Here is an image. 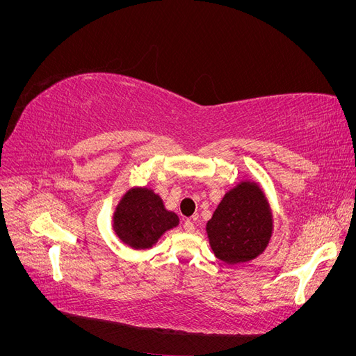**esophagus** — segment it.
Segmentation results:
<instances>
[{
  "label": "esophagus",
  "mask_w": 356,
  "mask_h": 356,
  "mask_svg": "<svg viewBox=\"0 0 356 356\" xmlns=\"http://www.w3.org/2000/svg\"><path fill=\"white\" fill-rule=\"evenodd\" d=\"M184 230H186L187 233L195 232V222H193L191 220H186V221H184Z\"/></svg>",
  "instance_id": "1"
}]
</instances>
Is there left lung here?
<instances>
[{
	"label": "left lung",
	"mask_w": 356,
	"mask_h": 356,
	"mask_svg": "<svg viewBox=\"0 0 356 356\" xmlns=\"http://www.w3.org/2000/svg\"><path fill=\"white\" fill-rule=\"evenodd\" d=\"M272 225L261 190L254 182H242L224 196L207 224V232L215 257L238 264L264 251Z\"/></svg>",
	"instance_id": "1"
}]
</instances>
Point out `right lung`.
Here are the masks:
<instances>
[{
  "instance_id": "1",
  "label": "right lung",
  "mask_w": 356,
  "mask_h": 356,
  "mask_svg": "<svg viewBox=\"0 0 356 356\" xmlns=\"http://www.w3.org/2000/svg\"><path fill=\"white\" fill-rule=\"evenodd\" d=\"M177 224V215L166 211L161 199L148 188L127 191L114 213L118 238L135 250L153 246L161 234Z\"/></svg>"
}]
</instances>
